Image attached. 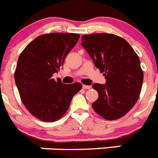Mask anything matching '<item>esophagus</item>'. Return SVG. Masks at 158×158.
<instances>
[{"mask_svg":"<svg viewBox=\"0 0 158 158\" xmlns=\"http://www.w3.org/2000/svg\"><path fill=\"white\" fill-rule=\"evenodd\" d=\"M82 88H83L84 89H91V86H90V85H83Z\"/></svg>","mask_w":158,"mask_h":158,"instance_id":"34e87169","label":"esophagus"}]
</instances>
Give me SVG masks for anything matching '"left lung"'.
Masks as SVG:
<instances>
[{
  "instance_id": "8db88e82",
  "label": "left lung",
  "mask_w": 158,
  "mask_h": 158,
  "mask_svg": "<svg viewBox=\"0 0 158 158\" xmlns=\"http://www.w3.org/2000/svg\"><path fill=\"white\" fill-rule=\"evenodd\" d=\"M81 39L82 47L106 79L105 85H93L99 94L92 104L93 110L107 120L124 116L136 104L142 90L143 72L138 54L115 35L98 33Z\"/></svg>"
}]
</instances>
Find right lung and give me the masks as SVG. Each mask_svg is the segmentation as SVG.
I'll return each mask as SVG.
<instances>
[{
  "label": "right lung",
  "instance_id": "obj_1",
  "mask_svg": "<svg viewBox=\"0 0 158 158\" xmlns=\"http://www.w3.org/2000/svg\"><path fill=\"white\" fill-rule=\"evenodd\" d=\"M79 34L50 33L31 42L17 61L15 82L25 107L44 122H54L69 109L73 97L80 91L79 82L65 85L54 80L65 57L77 43Z\"/></svg>",
  "mask_w": 158,
  "mask_h": 158
}]
</instances>
